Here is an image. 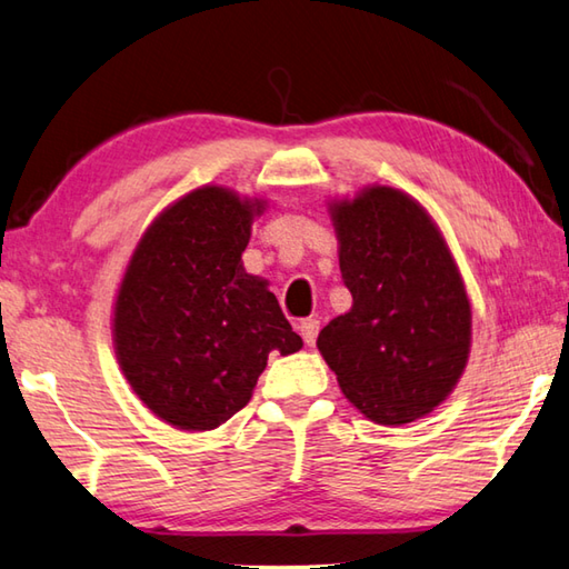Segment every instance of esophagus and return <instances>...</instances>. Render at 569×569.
Returning <instances> with one entry per match:
<instances>
[{
	"instance_id": "1",
	"label": "esophagus",
	"mask_w": 569,
	"mask_h": 569,
	"mask_svg": "<svg viewBox=\"0 0 569 569\" xmlns=\"http://www.w3.org/2000/svg\"><path fill=\"white\" fill-rule=\"evenodd\" d=\"M299 331H302L305 345L312 347L317 341V335H319V319H312V317L302 319V321H299Z\"/></svg>"
}]
</instances>
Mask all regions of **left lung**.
<instances>
[{
  "label": "left lung",
  "mask_w": 569,
  "mask_h": 569,
  "mask_svg": "<svg viewBox=\"0 0 569 569\" xmlns=\"http://www.w3.org/2000/svg\"><path fill=\"white\" fill-rule=\"evenodd\" d=\"M351 309L319 331L339 389L373 423L418 421L468 367L473 309L438 222L399 188L327 202Z\"/></svg>",
  "instance_id": "left-lung-1"
}]
</instances>
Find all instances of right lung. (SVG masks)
I'll use <instances>...</instances> for the list:
<instances>
[{
	"label": "right lung",
	"mask_w": 569,
	"mask_h": 569,
	"mask_svg": "<svg viewBox=\"0 0 569 569\" xmlns=\"http://www.w3.org/2000/svg\"><path fill=\"white\" fill-rule=\"evenodd\" d=\"M264 198L218 183L148 224L116 289L118 367L148 411L178 431H212L252 399L267 357L302 349L264 277L242 264Z\"/></svg>",
	"instance_id": "1"
}]
</instances>
